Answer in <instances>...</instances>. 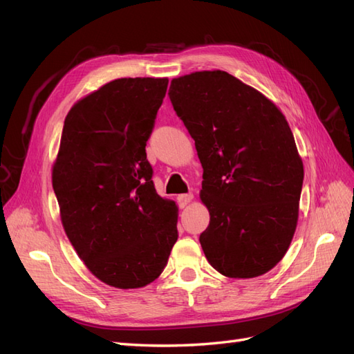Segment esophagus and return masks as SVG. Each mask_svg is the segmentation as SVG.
I'll return each instance as SVG.
<instances>
[{
  "instance_id": "34e87169",
  "label": "esophagus",
  "mask_w": 354,
  "mask_h": 354,
  "mask_svg": "<svg viewBox=\"0 0 354 354\" xmlns=\"http://www.w3.org/2000/svg\"><path fill=\"white\" fill-rule=\"evenodd\" d=\"M192 199H194V195H192V194H183V195H178V196H177V203H178V207H180V208H185Z\"/></svg>"
}]
</instances>
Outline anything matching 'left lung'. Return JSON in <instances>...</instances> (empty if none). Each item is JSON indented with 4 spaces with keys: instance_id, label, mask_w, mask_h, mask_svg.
Masks as SVG:
<instances>
[{
    "instance_id": "obj_1",
    "label": "left lung",
    "mask_w": 354,
    "mask_h": 354,
    "mask_svg": "<svg viewBox=\"0 0 354 354\" xmlns=\"http://www.w3.org/2000/svg\"><path fill=\"white\" fill-rule=\"evenodd\" d=\"M168 95L203 168L209 226L199 242L207 260L227 277L267 273L292 241L304 178L285 116L223 71L176 78Z\"/></svg>"
}]
</instances>
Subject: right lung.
<instances>
[{"instance_id": "right-lung-1", "label": "right lung", "mask_w": 354, "mask_h": 354, "mask_svg": "<svg viewBox=\"0 0 354 354\" xmlns=\"http://www.w3.org/2000/svg\"><path fill=\"white\" fill-rule=\"evenodd\" d=\"M167 78H121L69 111L53 189L62 224L90 272L121 289L165 269L177 242V207L162 199L146 158Z\"/></svg>"}]
</instances>
